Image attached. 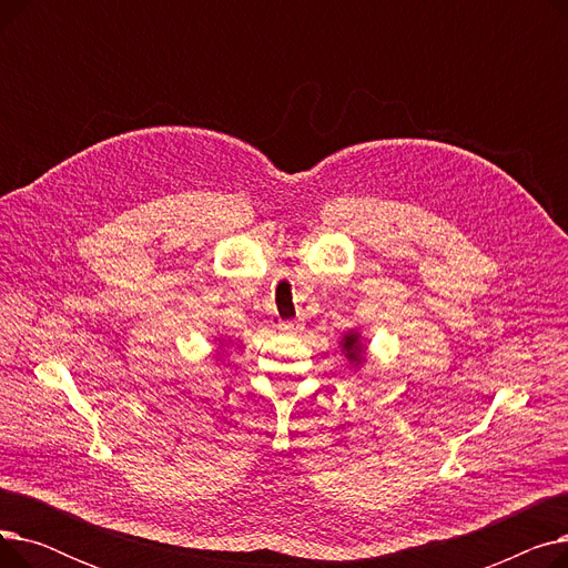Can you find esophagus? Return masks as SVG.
I'll return each instance as SVG.
<instances>
[{
  "label": "esophagus",
  "instance_id": "34e87169",
  "mask_svg": "<svg viewBox=\"0 0 568 568\" xmlns=\"http://www.w3.org/2000/svg\"><path fill=\"white\" fill-rule=\"evenodd\" d=\"M278 326L283 332H292V329H296V322L294 320H278Z\"/></svg>",
  "mask_w": 568,
  "mask_h": 568
}]
</instances>
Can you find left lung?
<instances>
[{
	"label": "left lung",
	"instance_id": "1",
	"mask_svg": "<svg viewBox=\"0 0 568 568\" xmlns=\"http://www.w3.org/2000/svg\"><path fill=\"white\" fill-rule=\"evenodd\" d=\"M341 347H343V354L347 356V362H349L352 366H362V364L366 362V356H364L366 347H364V343H362V334H359V332L349 329V332L343 336Z\"/></svg>",
	"mask_w": 568,
	"mask_h": 568
}]
</instances>
